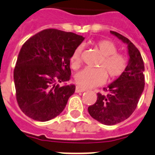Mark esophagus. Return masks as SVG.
Segmentation results:
<instances>
[{
    "label": "esophagus",
    "mask_w": 155,
    "mask_h": 155,
    "mask_svg": "<svg viewBox=\"0 0 155 155\" xmlns=\"http://www.w3.org/2000/svg\"><path fill=\"white\" fill-rule=\"evenodd\" d=\"M87 89L83 88V87H80V86H76V88H75V92H84V91H86Z\"/></svg>",
    "instance_id": "34e87169"
}]
</instances>
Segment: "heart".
<instances>
[{
    "mask_svg": "<svg viewBox=\"0 0 155 155\" xmlns=\"http://www.w3.org/2000/svg\"><path fill=\"white\" fill-rule=\"evenodd\" d=\"M95 48L103 56L99 64L100 68H86L75 74V80L82 87L101 85L105 82L107 76L114 80L123 75L127 67V59L124 55L117 52V48L113 42L107 40L99 41L95 44ZM82 48L78 47L71 55L70 62L74 69L80 65V56Z\"/></svg>",
    "mask_w": 155,
    "mask_h": 155,
    "instance_id": "b5f03b06",
    "label": "heart"
}]
</instances>
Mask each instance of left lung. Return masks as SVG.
<instances>
[{
  "mask_svg": "<svg viewBox=\"0 0 155 155\" xmlns=\"http://www.w3.org/2000/svg\"><path fill=\"white\" fill-rule=\"evenodd\" d=\"M110 32L127 45V67L123 75L104 87L107 95L98 93L96 102L88 107V112L93 119L108 126L121 123L131 115L145 85L144 63L139 49L121 34L114 31Z\"/></svg>",
  "mask_w": 155,
  "mask_h": 155,
  "instance_id": "8db88e82",
  "label": "left lung"
}]
</instances>
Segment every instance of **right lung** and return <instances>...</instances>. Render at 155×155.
I'll use <instances>...</instances> for the list:
<instances>
[{
  "label": "right lung",
  "mask_w": 155,
  "mask_h": 155,
  "mask_svg": "<svg viewBox=\"0 0 155 155\" xmlns=\"http://www.w3.org/2000/svg\"><path fill=\"white\" fill-rule=\"evenodd\" d=\"M84 37L73 32L49 28L36 33L19 52L13 72L16 100L21 110L36 121L46 122L62 112L74 84L70 80V59Z\"/></svg>",
  "instance_id": "add662e5"
}]
</instances>
